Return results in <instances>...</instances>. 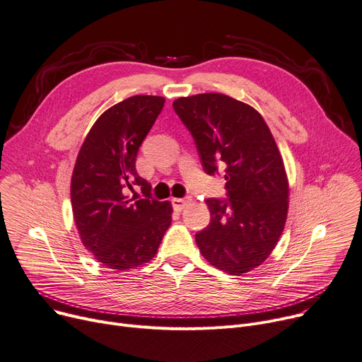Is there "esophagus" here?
Segmentation results:
<instances>
[{
	"label": "esophagus",
	"mask_w": 362,
	"mask_h": 362,
	"mask_svg": "<svg viewBox=\"0 0 362 362\" xmlns=\"http://www.w3.org/2000/svg\"><path fill=\"white\" fill-rule=\"evenodd\" d=\"M190 201H192L190 197H186V198H173V199H172V204H173V208H175V209L182 211Z\"/></svg>",
	"instance_id": "esophagus-1"
}]
</instances>
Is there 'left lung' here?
<instances>
[{"label": "left lung", "instance_id": "left-lung-1", "mask_svg": "<svg viewBox=\"0 0 362 362\" xmlns=\"http://www.w3.org/2000/svg\"><path fill=\"white\" fill-rule=\"evenodd\" d=\"M173 109L194 136L206 175L224 168L227 198H208L206 228L195 240L202 256L230 275L268 259L288 212V180L276 142L252 106L220 93L180 98Z\"/></svg>", "mask_w": 362, "mask_h": 362}]
</instances>
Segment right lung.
Returning <instances> with one entry per match:
<instances>
[{"mask_svg": "<svg viewBox=\"0 0 362 362\" xmlns=\"http://www.w3.org/2000/svg\"><path fill=\"white\" fill-rule=\"evenodd\" d=\"M164 106L158 95H132L107 109L87 134L71 179L81 242L105 268L119 272L150 262L172 224V205L151 197L135 168L144 138ZM139 185L135 202L126 189Z\"/></svg>", "mask_w": 362, "mask_h": 362, "instance_id": "add662e5", "label": "right lung"}]
</instances>
